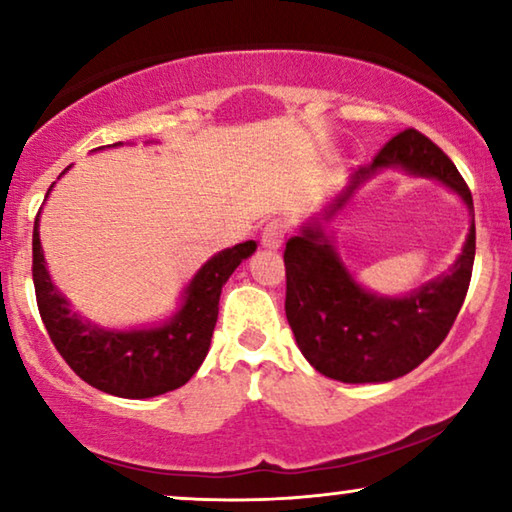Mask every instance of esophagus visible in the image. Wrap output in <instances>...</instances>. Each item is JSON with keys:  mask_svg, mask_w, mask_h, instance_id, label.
Here are the masks:
<instances>
[{"mask_svg": "<svg viewBox=\"0 0 512 512\" xmlns=\"http://www.w3.org/2000/svg\"><path fill=\"white\" fill-rule=\"evenodd\" d=\"M285 234H287V225L283 220L266 222L264 229H262V246L269 248V250L280 248V243L285 241Z\"/></svg>", "mask_w": 512, "mask_h": 512, "instance_id": "34e87169", "label": "esophagus"}]
</instances>
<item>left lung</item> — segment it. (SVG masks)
Masks as SVG:
<instances>
[{"label":"left lung","mask_w":512,"mask_h":512,"mask_svg":"<svg viewBox=\"0 0 512 512\" xmlns=\"http://www.w3.org/2000/svg\"><path fill=\"white\" fill-rule=\"evenodd\" d=\"M408 169L452 187L473 208V197L455 164L434 141L408 127L392 136L352 183L329 215L355 187L383 167ZM475 257V225L450 273L403 299L362 290L329 246L320 227H306L285 243V315L301 352L315 371L341 383H385L417 369L445 341L469 292Z\"/></svg>","instance_id":"8db88e82"}]
</instances>
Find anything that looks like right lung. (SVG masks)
Returning a JSON list of instances; mask_svg holds the SVG:
<instances>
[{
	"label": "right lung",
	"instance_id": "obj_1",
	"mask_svg": "<svg viewBox=\"0 0 512 512\" xmlns=\"http://www.w3.org/2000/svg\"><path fill=\"white\" fill-rule=\"evenodd\" d=\"M246 241L222 250L201 266L185 292V306L169 325L139 331H104L69 311L55 290L39 241V215L32 234V278L37 306L50 341L85 383L122 399H148L178 390L204 362L218 320L222 285L255 253Z\"/></svg>",
	"mask_w": 512,
	"mask_h": 512
}]
</instances>
